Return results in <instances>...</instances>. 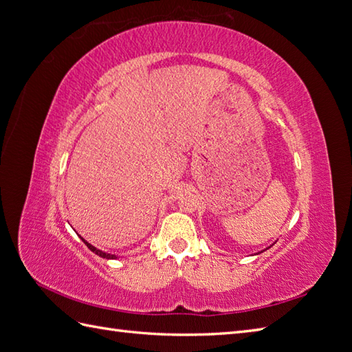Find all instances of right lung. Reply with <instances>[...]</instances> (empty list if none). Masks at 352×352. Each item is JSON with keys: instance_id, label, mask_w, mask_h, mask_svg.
I'll list each match as a JSON object with an SVG mask.
<instances>
[{"instance_id": "right-lung-1", "label": "right lung", "mask_w": 352, "mask_h": 352, "mask_svg": "<svg viewBox=\"0 0 352 352\" xmlns=\"http://www.w3.org/2000/svg\"><path fill=\"white\" fill-rule=\"evenodd\" d=\"M82 241L87 244V248L91 250V252H94L96 255H99V256H102V258H106V259H116L117 256L116 255H111V253H104V252H102V250H99V249H96L94 246H91V244L89 243H87L84 239H82Z\"/></svg>"}]
</instances>
